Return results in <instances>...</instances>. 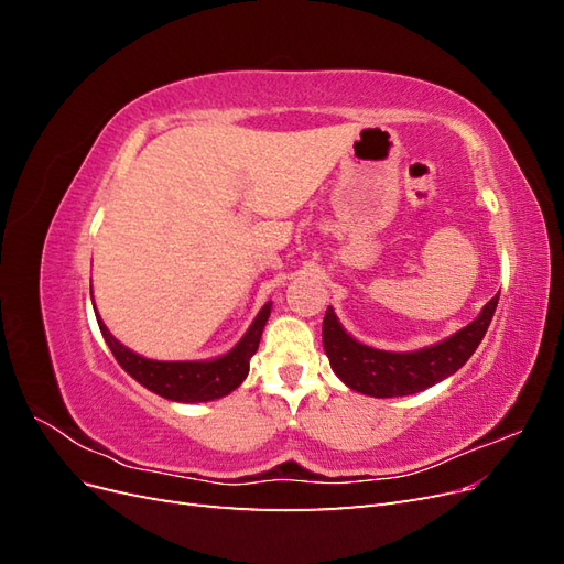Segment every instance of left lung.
Returning a JSON list of instances; mask_svg holds the SVG:
<instances>
[{
  "label": "left lung",
  "mask_w": 564,
  "mask_h": 564,
  "mask_svg": "<svg viewBox=\"0 0 564 564\" xmlns=\"http://www.w3.org/2000/svg\"><path fill=\"white\" fill-rule=\"evenodd\" d=\"M497 303L499 296H494L468 327L440 340L435 346L412 352L377 350L360 344V340H355L340 327V322L336 319L334 308L329 305L322 322L324 352H327L336 377L348 388L362 392V395H414V392L445 381L468 362V357L480 346V340L487 334L494 311H497Z\"/></svg>",
  "instance_id": "obj_1"
}]
</instances>
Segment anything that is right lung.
Masks as SVG:
<instances>
[{"instance_id":"obj_1","label":"right lung","mask_w":564,"mask_h":564,"mask_svg":"<svg viewBox=\"0 0 564 564\" xmlns=\"http://www.w3.org/2000/svg\"><path fill=\"white\" fill-rule=\"evenodd\" d=\"M270 301L263 305L261 313L256 315L251 327L242 336L240 344H237L230 352L216 357V360L207 362H160V360H148V357L135 355L127 346L119 344V340L108 332L104 319H98L100 334H104L106 344L110 346L115 360L119 362L129 377H133L148 390L158 392V395L174 400V402H209L218 400L232 392L240 386L247 373H249V360L251 355L259 350L261 334L265 322L270 317ZM96 311V308H94Z\"/></svg>"}]
</instances>
